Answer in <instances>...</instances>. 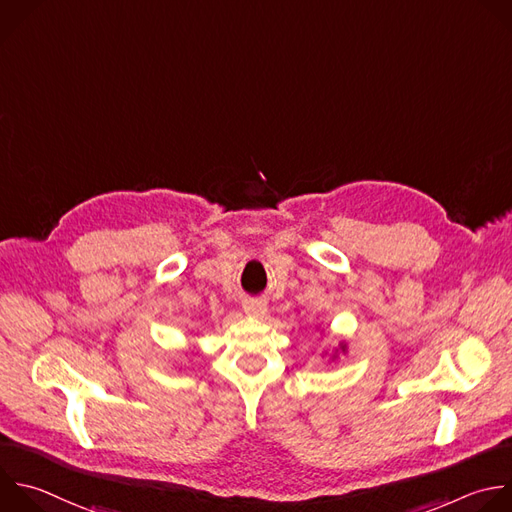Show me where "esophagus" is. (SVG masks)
Here are the masks:
<instances>
[{
    "instance_id": "34e87169",
    "label": "esophagus",
    "mask_w": 512,
    "mask_h": 512,
    "mask_svg": "<svg viewBox=\"0 0 512 512\" xmlns=\"http://www.w3.org/2000/svg\"><path fill=\"white\" fill-rule=\"evenodd\" d=\"M243 311L247 315H251V317H263L267 313V305L263 301H259V299H247L243 303Z\"/></svg>"
}]
</instances>
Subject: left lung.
I'll return each instance as SVG.
<instances>
[{
	"instance_id": "left-lung-1",
	"label": "left lung",
	"mask_w": 512,
	"mask_h": 512,
	"mask_svg": "<svg viewBox=\"0 0 512 512\" xmlns=\"http://www.w3.org/2000/svg\"><path fill=\"white\" fill-rule=\"evenodd\" d=\"M321 331H323V329H321ZM344 354H348V344L344 342V339H342V342H339V344L331 350V354H329V352H325L327 362H335L339 356H344Z\"/></svg>"
}]
</instances>
